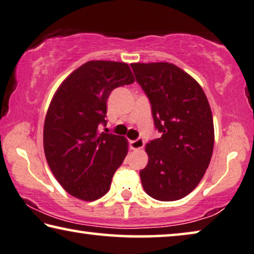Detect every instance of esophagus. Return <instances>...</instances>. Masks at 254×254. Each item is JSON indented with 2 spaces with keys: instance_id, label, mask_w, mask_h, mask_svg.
<instances>
[{
  "instance_id": "1",
  "label": "esophagus",
  "mask_w": 254,
  "mask_h": 254,
  "mask_svg": "<svg viewBox=\"0 0 254 254\" xmlns=\"http://www.w3.org/2000/svg\"><path fill=\"white\" fill-rule=\"evenodd\" d=\"M131 144V148L133 149V150H139V149H141L144 144V141L142 139H136V140H132L130 141Z\"/></svg>"
}]
</instances>
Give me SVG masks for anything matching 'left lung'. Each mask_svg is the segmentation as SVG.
I'll return each mask as SVG.
<instances>
[{
  "label": "left lung",
  "instance_id": "1",
  "mask_svg": "<svg viewBox=\"0 0 254 254\" xmlns=\"http://www.w3.org/2000/svg\"><path fill=\"white\" fill-rule=\"evenodd\" d=\"M131 66L150 100L155 127L162 132L146 144L142 187L156 200H180L194 190L210 163L215 142L210 105L196 80L175 64Z\"/></svg>",
  "mask_w": 254,
  "mask_h": 254
}]
</instances>
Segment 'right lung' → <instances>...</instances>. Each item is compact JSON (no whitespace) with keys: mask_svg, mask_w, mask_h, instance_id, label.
Segmentation results:
<instances>
[{"mask_svg":"<svg viewBox=\"0 0 254 254\" xmlns=\"http://www.w3.org/2000/svg\"><path fill=\"white\" fill-rule=\"evenodd\" d=\"M134 82L124 62L89 61L60 84L44 123V151L55 179L83 201L102 198L127 155L123 136L99 133L113 89Z\"/></svg>","mask_w":254,"mask_h":254,"instance_id":"right-lung-1","label":"right lung"}]
</instances>
